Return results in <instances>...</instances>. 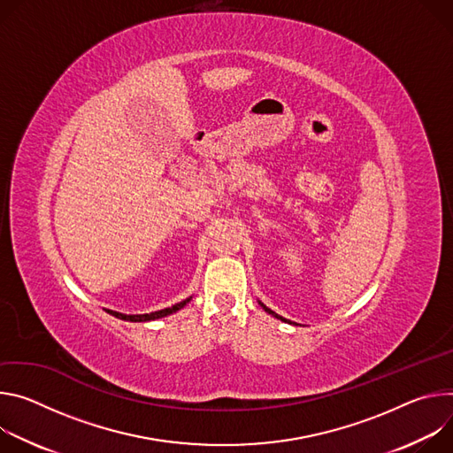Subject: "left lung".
<instances>
[{
	"label": "left lung",
	"mask_w": 453,
	"mask_h": 453,
	"mask_svg": "<svg viewBox=\"0 0 453 453\" xmlns=\"http://www.w3.org/2000/svg\"><path fill=\"white\" fill-rule=\"evenodd\" d=\"M259 304H261V308H263V310H265V311H266V313H270V315H272V317H275V319H279V320H282V322H288V320H286V319H282V317H280V315H277V313H275V311H272V310H270V308H266V306H265V304H263V303H259Z\"/></svg>",
	"instance_id": "8db88e82"
}]
</instances>
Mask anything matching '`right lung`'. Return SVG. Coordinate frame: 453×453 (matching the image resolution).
I'll use <instances>...</instances> for the list:
<instances>
[{"mask_svg":"<svg viewBox=\"0 0 453 453\" xmlns=\"http://www.w3.org/2000/svg\"><path fill=\"white\" fill-rule=\"evenodd\" d=\"M190 298H185L181 300V303L171 306V308H165V310H160V311H153V313H143V315H124V313H119V311H111V310H106L110 315L120 319V320H127V322H149V320H157V319H162V317H167V315H173L176 311H180L183 306H187L190 303Z\"/></svg>","mask_w":453,"mask_h":453,"instance_id":"right-lung-1","label":"right lung"}]
</instances>
